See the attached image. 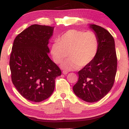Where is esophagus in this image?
<instances>
[{"label":"esophagus","instance_id":"1","mask_svg":"<svg viewBox=\"0 0 129 129\" xmlns=\"http://www.w3.org/2000/svg\"><path fill=\"white\" fill-rule=\"evenodd\" d=\"M68 73V72L67 71V70H63V74H64V75H67Z\"/></svg>","mask_w":129,"mask_h":129}]
</instances>
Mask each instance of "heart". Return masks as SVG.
<instances>
[{
    "mask_svg": "<svg viewBox=\"0 0 129 129\" xmlns=\"http://www.w3.org/2000/svg\"><path fill=\"white\" fill-rule=\"evenodd\" d=\"M99 39L92 31L69 30L52 44L50 53L53 61L59 64L68 56L69 58L61 64L66 70L76 69L90 63L96 57Z\"/></svg>",
    "mask_w": 129,
    "mask_h": 129,
    "instance_id": "obj_1",
    "label": "heart"
}]
</instances>
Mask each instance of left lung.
Listing matches in <instances>:
<instances>
[{"label":"left lung","instance_id":"obj_1","mask_svg":"<svg viewBox=\"0 0 129 129\" xmlns=\"http://www.w3.org/2000/svg\"><path fill=\"white\" fill-rule=\"evenodd\" d=\"M99 39L97 54L90 63L78 72L79 80L73 91L84 101L98 102L108 93L113 86L117 59L112 35L101 26L90 24Z\"/></svg>","mask_w":129,"mask_h":129}]
</instances>
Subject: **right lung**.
<instances>
[{
    "mask_svg": "<svg viewBox=\"0 0 129 129\" xmlns=\"http://www.w3.org/2000/svg\"><path fill=\"white\" fill-rule=\"evenodd\" d=\"M54 27L33 24L16 37L10 57L12 81L22 96L40 102L49 98L61 70L47 55Z\"/></svg>",
    "mask_w": 129,
    "mask_h": 129,
    "instance_id": "obj_1",
    "label": "right lung"
}]
</instances>
